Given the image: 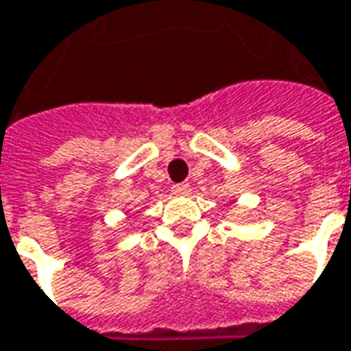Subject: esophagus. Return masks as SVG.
<instances>
[{"label": "esophagus", "instance_id": "34e87169", "mask_svg": "<svg viewBox=\"0 0 351 351\" xmlns=\"http://www.w3.org/2000/svg\"><path fill=\"white\" fill-rule=\"evenodd\" d=\"M171 191H173L175 195H186V193L190 191V186H188V184H175V186L171 188Z\"/></svg>", "mask_w": 351, "mask_h": 351}]
</instances>
